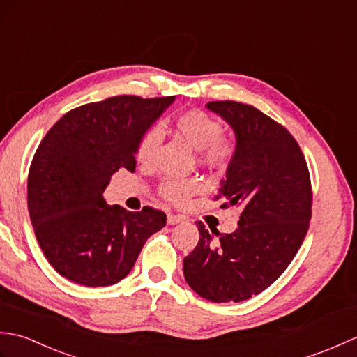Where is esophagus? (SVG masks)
<instances>
[{
  "instance_id": "34e87169",
  "label": "esophagus",
  "mask_w": 357,
  "mask_h": 357,
  "mask_svg": "<svg viewBox=\"0 0 357 357\" xmlns=\"http://www.w3.org/2000/svg\"><path fill=\"white\" fill-rule=\"evenodd\" d=\"M183 221H184V218L179 216V215H173V213L167 215V224H169V225L179 224V222H183Z\"/></svg>"
}]
</instances>
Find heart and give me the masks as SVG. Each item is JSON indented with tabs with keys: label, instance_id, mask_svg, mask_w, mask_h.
<instances>
[{
	"label": "heart",
	"instance_id": "b5f03b06",
	"mask_svg": "<svg viewBox=\"0 0 357 357\" xmlns=\"http://www.w3.org/2000/svg\"><path fill=\"white\" fill-rule=\"evenodd\" d=\"M176 132L190 144L193 149L198 150L199 161L210 167L229 165V162L236 155V142L230 138L221 136L222 126L216 119L210 118L202 110H187L174 121ZM159 128L151 127L150 130L142 136L138 158L139 161H149L153 155V150L159 142ZM201 184L195 178H170L165 179L159 185V195L165 201L172 204H185L195 193H198Z\"/></svg>",
	"mask_w": 357,
	"mask_h": 357
}]
</instances>
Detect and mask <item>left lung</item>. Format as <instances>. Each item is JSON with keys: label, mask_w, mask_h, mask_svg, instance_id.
Instances as JSON below:
<instances>
[{"label": "left lung", "mask_w": 357, "mask_h": 357, "mask_svg": "<svg viewBox=\"0 0 357 357\" xmlns=\"http://www.w3.org/2000/svg\"><path fill=\"white\" fill-rule=\"evenodd\" d=\"M236 136L218 198L241 208L233 233L208 231L201 221L198 245L184 257V278L211 302H241L282 275L298 253L312 219V183L299 144L284 126L236 101H211Z\"/></svg>", "instance_id": "left-lung-1"}]
</instances>
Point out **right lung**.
Listing matches in <instances>:
<instances>
[{"label": "right lung", "instance_id": "1", "mask_svg": "<svg viewBox=\"0 0 357 357\" xmlns=\"http://www.w3.org/2000/svg\"><path fill=\"white\" fill-rule=\"evenodd\" d=\"M174 96H112L67 112L38 146L27 206L44 256L59 275L86 287L124 279L164 211L109 206L104 190L119 169L135 172L144 133Z\"/></svg>", "mask_w": 357, "mask_h": 357}]
</instances>
